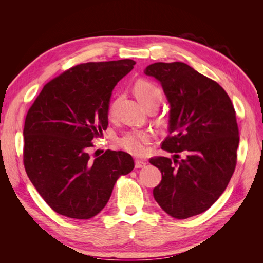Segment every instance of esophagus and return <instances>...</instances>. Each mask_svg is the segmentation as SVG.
I'll return each instance as SVG.
<instances>
[{
  "label": "esophagus",
  "mask_w": 263,
  "mask_h": 263,
  "mask_svg": "<svg viewBox=\"0 0 263 263\" xmlns=\"http://www.w3.org/2000/svg\"><path fill=\"white\" fill-rule=\"evenodd\" d=\"M145 165H146V161L140 160V159H136V160H135V166H136V168H142V166Z\"/></svg>",
  "instance_id": "1"
}]
</instances>
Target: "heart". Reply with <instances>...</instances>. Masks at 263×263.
Wrapping results in <instances>:
<instances>
[{"mask_svg": "<svg viewBox=\"0 0 263 263\" xmlns=\"http://www.w3.org/2000/svg\"><path fill=\"white\" fill-rule=\"evenodd\" d=\"M134 92L139 102L147 109L153 107L157 108L162 101L161 90L156 84L146 80H139L135 83ZM118 101L119 95H116L110 101L107 108V115L109 118L114 117ZM151 138L153 136L148 132L132 130L126 133L123 137L118 139V146L133 156H142L146 153V146L151 141Z\"/></svg>", "mask_w": 263, "mask_h": 263, "instance_id": "obj_1", "label": "heart"}]
</instances>
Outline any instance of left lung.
Wrapping results in <instances>:
<instances>
[{
    "label": "left lung",
    "instance_id": "1",
    "mask_svg": "<svg viewBox=\"0 0 263 263\" xmlns=\"http://www.w3.org/2000/svg\"><path fill=\"white\" fill-rule=\"evenodd\" d=\"M145 73L160 82L170 103L169 135L161 148L176 154L173 160L149 159L162 174L154 197L170 216L185 219L208 211L233 176L239 145L236 112L216 81L184 62H156Z\"/></svg>",
    "mask_w": 263,
    "mask_h": 263
}]
</instances>
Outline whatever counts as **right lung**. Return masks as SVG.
Instances as JSON below:
<instances>
[{
	"label": "right lung",
	"mask_w": 263,
	"mask_h": 263,
	"mask_svg": "<svg viewBox=\"0 0 263 263\" xmlns=\"http://www.w3.org/2000/svg\"><path fill=\"white\" fill-rule=\"evenodd\" d=\"M134 60L80 63L47 83L28 109L23 162L49 208L63 216L89 219L107 204L119 177L135 166L124 151L107 149L92 159L93 139L107 128V108L117 82Z\"/></svg>",
	"instance_id": "1"
}]
</instances>
